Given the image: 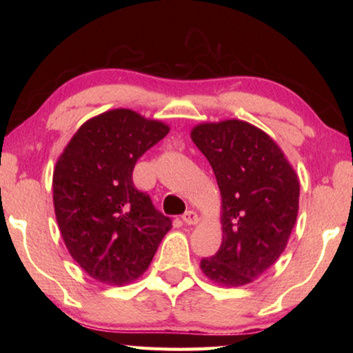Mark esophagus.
<instances>
[{"label":"esophagus","mask_w":353,"mask_h":353,"mask_svg":"<svg viewBox=\"0 0 353 353\" xmlns=\"http://www.w3.org/2000/svg\"><path fill=\"white\" fill-rule=\"evenodd\" d=\"M182 219H183V223H185V224H188V225H194V224H198V223H199V216H198V213L193 212V210L185 212V213H183V216H182Z\"/></svg>","instance_id":"esophagus-1"}]
</instances>
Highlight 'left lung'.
<instances>
[{
    "label": "left lung",
    "instance_id": "obj_1",
    "mask_svg": "<svg viewBox=\"0 0 353 353\" xmlns=\"http://www.w3.org/2000/svg\"><path fill=\"white\" fill-rule=\"evenodd\" d=\"M191 140L212 165L223 201V243L201 270L218 285H248L286 248L299 210L297 174L270 135L241 119L198 124Z\"/></svg>",
    "mask_w": 353,
    "mask_h": 353
}]
</instances>
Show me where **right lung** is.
<instances>
[{
  "mask_svg": "<svg viewBox=\"0 0 353 353\" xmlns=\"http://www.w3.org/2000/svg\"><path fill=\"white\" fill-rule=\"evenodd\" d=\"M170 126L130 109L90 118L70 140L52 176L56 219L70 255L88 276L126 285L151 265L171 219L134 187L132 171Z\"/></svg>",
  "mask_w": 353,
  "mask_h": 353,
  "instance_id": "add662e5",
  "label": "right lung"
}]
</instances>
